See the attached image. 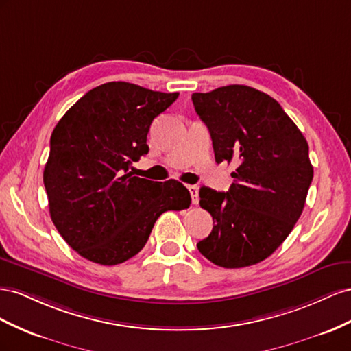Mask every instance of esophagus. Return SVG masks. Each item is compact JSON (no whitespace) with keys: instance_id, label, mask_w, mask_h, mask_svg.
Instances as JSON below:
<instances>
[{"instance_id":"obj_1","label":"esophagus","mask_w":351,"mask_h":351,"mask_svg":"<svg viewBox=\"0 0 351 351\" xmlns=\"http://www.w3.org/2000/svg\"><path fill=\"white\" fill-rule=\"evenodd\" d=\"M189 193H191V198H193V204L198 203V186L197 185H188Z\"/></svg>"}]
</instances>
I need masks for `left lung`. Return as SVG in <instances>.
<instances>
[{
	"label": "left lung",
	"mask_w": 351,
	"mask_h": 351,
	"mask_svg": "<svg viewBox=\"0 0 351 351\" xmlns=\"http://www.w3.org/2000/svg\"><path fill=\"white\" fill-rule=\"evenodd\" d=\"M193 103L208 128L216 163L238 165L228 193L199 188L213 229L197 247L220 267L256 265L302 216L313 179L307 141L276 99L252 86L194 93Z\"/></svg>",
	"instance_id": "obj_1"
}]
</instances>
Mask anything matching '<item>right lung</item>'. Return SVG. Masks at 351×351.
<instances>
[{
    "instance_id": "add662e5",
    "label": "right lung",
    "mask_w": 351,
    "mask_h": 351,
    "mask_svg": "<svg viewBox=\"0 0 351 351\" xmlns=\"http://www.w3.org/2000/svg\"><path fill=\"white\" fill-rule=\"evenodd\" d=\"M178 95L107 82L60 119L44 185L53 223L77 254L104 266L123 263L144 248L160 215L191 204L181 182L129 172L148 153L149 125Z\"/></svg>"
}]
</instances>
